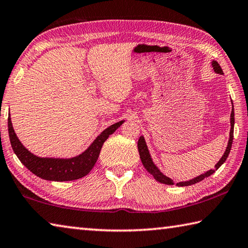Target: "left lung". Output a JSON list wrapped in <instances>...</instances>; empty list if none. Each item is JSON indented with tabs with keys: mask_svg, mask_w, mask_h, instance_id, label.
Instances as JSON below:
<instances>
[{
	"mask_svg": "<svg viewBox=\"0 0 248 248\" xmlns=\"http://www.w3.org/2000/svg\"><path fill=\"white\" fill-rule=\"evenodd\" d=\"M212 68L215 70L216 73H219V74H223V71H222L220 64L217 63V61H212ZM233 133H234V108H232V112H231V130H230V139H229V143L228 146H226V150L224 154L222 155V157L220 158V161L217 163L216 166H215V170H210L208 171H205L204 174H201L199 176H197L196 178H192L190 180H188V182H180L177 183L176 185L179 187H184V186H190V185H194L201 182V180L204 179L205 177H209L210 175H212L215 171L219 169V167L223 164V163L226 161V158H228L229 154H230V151L231 148H232V143H233ZM138 150H139V154H140V158H141V162L143 166L145 167V170L149 171L150 174L153 175V177L157 180L158 183H162V184H165V185H174L173 179H170V177H167L163 173H161V170H159L155 164L152 161V157H151L150 152L148 150V146H146L145 143V140L143 137H140L139 141H138Z\"/></svg>",
	"mask_w": 248,
	"mask_h": 248,
	"instance_id": "8db88e82",
	"label": "left lung"
}]
</instances>
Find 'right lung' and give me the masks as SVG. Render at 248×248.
Masks as SVG:
<instances>
[{"label":"right lung","instance_id":"1","mask_svg":"<svg viewBox=\"0 0 248 248\" xmlns=\"http://www.w3.org/2000/svg\"><path fill=\"white\" fill-rule=\"evenodd\" d=\"M123 124L124 120H121L115 124L109 125L96 138L93 143L89 146V149H86L78 156L71 158L39 157L29 152L20 143L17 136H16L10 117H8V134H10L11 145L16 156L32 174L46 180L69 182V180L82 178L90 173L96 161H97L104 142Z\"/></svg>","mask_w":248,"mask_h":248}]
</instances>
